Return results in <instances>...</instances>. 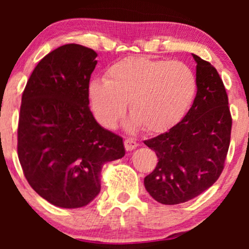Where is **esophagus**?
Wrapping results in <instances>:
<instances>
[{"mask_svg": "<svg viewBox=\"0 0 249 249\" xmlns=\"http://www.w3.org/2000/svg\"><path fill=\"white\" fill-rule=\"evenodd\" d=\"M124 145H125V148H126V151H132L138 146V142H137L136 139L133 138H126L124 141Z\"/></svg>", "mask_w": 249, "mask_h": 249, "instance_id": "34e87169", "label": "esophagus"}]
</instances>
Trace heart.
Masks as SVG:
<instances>
[{
  "instance_id": "obj_1",
  "label": "heart",
  "mask_w": 249,
  "mask_h": 249,
  "mask_svg": "<svg viewBox=\"0 0 249 249\" xmlns=\"http://www.w3.org/2000/svg\"><path fill=\"white\" fill-rule=\"evenodd\" d=\"M196 78L184 62L128 57L111 65L107 79L89 84V99L96 118L112 128L128 102L132 127L162 133L181 122L194 101Z\"/></svg>"
}]
</instances>
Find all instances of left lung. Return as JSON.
I'll list each match as a JSON object with an SVG mask.
<instances>
[{"instance_id":"8db88e82","label":"left lung","mask_w":249,"mask_h":249,"mask_svg":"<svg viewBox=\"0 0 249 249\" xmlns=\"http://www.w3.org/2000/svg\"><path fill=\"white\" fill-rule=\"evenodd\" d=\"M196 62V96L182 121L144 144L158 164L144 185L154 200L177 205L196 198L218 180L231 142L232 117L222 79L210 62Z\"/></svg>"}]
</instances>
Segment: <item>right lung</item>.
<instances>
[{"instance_id":"add662e5","label":"right lung","mask_w":249,"mask_h":249,"mask_svg":"<svg viewBox=\"0 0 249 249\" xmlns=\"http://www.w3.org/2000/svg\"><path fill=\"white\" fill-rule=\"evenodd\" d=\"M96 57L73 43L57 48L36 65L22 95L19 162L33 190L57 207L92 201L103 165L125 154L122 137L102 127L89 108Z\"/></svg>"}]
</instances>
